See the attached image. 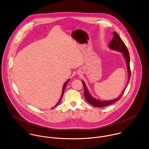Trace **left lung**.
Returning a JSON list of instances; mask_svg holds the SVG:
<instances>
[{
  "mask_svg": "<svg viewBox=\"0 0 149 149\" xmlns=\"http://www.w3.org/2000/svg\"><path fill=\"white\" fill-rule=\"evenodd\" d=\"M113 35H114V37L113 38L112 40L109 43V46L111 49L115 50H117V51L123 53V54L125 58L126 63H127V66L128 72V84L130 77H131L130 57L129 52H128V50L126 45H125V43H124L123 40L121 39L120 36L118 35V33L116 32H114ZM82 84L84 87V96H85V97L86 101L91 104L93 105L95 107H105V106L110 105V104L116 102L117 101H118V100L120 99V98L121 97L123 94L124 93V92L125 90V89L124 91L121 93V95L117 99H113L111 100H109V101H100L99 100H96L93 97H92V96H91V95L89 93L87 87L86 86L84 82L82 81ZM127 85H127L125 88H127Z\"/></svg>",
  "mask_w": 149,
  "mask_h": 149,
  "instance_id": "obj_1",
  "label": "left lung"
}]
</instances>
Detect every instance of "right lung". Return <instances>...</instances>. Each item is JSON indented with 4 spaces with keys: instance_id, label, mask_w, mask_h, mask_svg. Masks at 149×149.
Segmentation results:
<instances>
[{
    "instance_id": "obj_1",
    "label": "right lung",
    "mask_w": 149,
    "mask_h": 149,
    "mask_svg": "<svg viewBox=\"0 0 149 149\" xmlns=\"http://www.w3.org/2000/svg\"><path fill=\"white\" fill-rule=\"evenodd\" d=\"M70 81V79H68V80H67L66 82H65V83L64 84V85H63V92H62V94H61V97H60V100H58V103H57V104L54 107H55L56 106H57L58 104H59V103H60V100H61V97H62V96H63V94H64V91H65V86H66V85H67V83H68V82ZM53 107V108H54Z\"/></svg>"
}]
</instances>
